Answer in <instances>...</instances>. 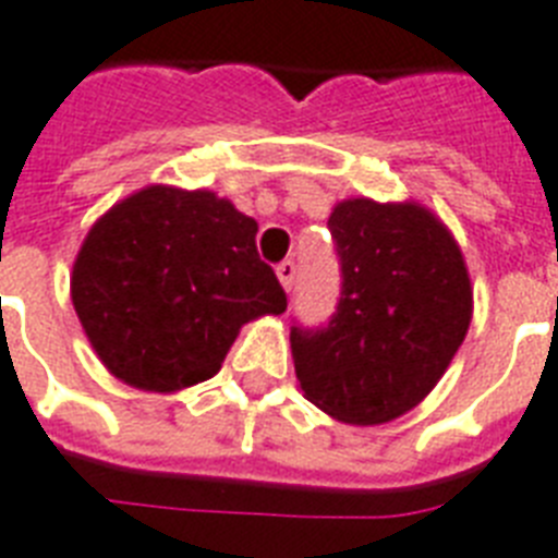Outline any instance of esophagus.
<instances>
[{"label":"esophagus","instance_id":"34e87169","mask_svg":"<svg viewBox=\"0 0 558 558\" xmlns=\"http://www.w3.org/2000/svg\"><path fill=\"white\" fill-rule=\"evenodd\" d=\"M276 276H279V282H282L284 291H293V282H296V262L284 258L282 265H276Z\"/></svg>","mask_w":558,"mask_h":558}]
</instances>
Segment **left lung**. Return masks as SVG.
Listing matches in <instances>:
<instances>
[{
  "mask_svg": "<svg viewBox=\"0 0 558 558\" xmlns=\"http://www.w3.org/2000/svg\"><path fill=\"white\" fill-rule=\"evenodd\" d=\"M328 230L340 300L325 325H291L296 380L337 421L389 423L435 389L461 349L470 274L447 227L417 204L351 198Z\"/></svg>",
  "mask_w": 558,
  "mask_h": 558,
  "instance_id": "1",
  "label": "left lung"
}]
</instances>
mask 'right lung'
<instances>
[{
    "label": "right lung",
    "mask_w": 558,
    "mask_h": 558,
    "mask_svg": "<svg viewBox=\"0 0 558 558\" xmlns=\"http://www.w3.org/2000/svg\"><path fill=\"white\" fill-rule=\"evenodd\" d=\"M253 218L207 190L146 186L92 227L71 300L106 368L129 386L175 391L209 380L235 333L288 307L256 251Z\"/></svg>",
    "instance_id": "obj_1"
}]
</instances>
